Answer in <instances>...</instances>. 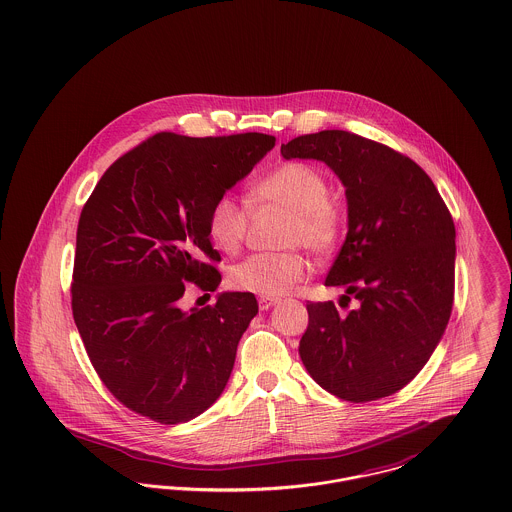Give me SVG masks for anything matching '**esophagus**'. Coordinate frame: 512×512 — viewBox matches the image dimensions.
<instances>
[{"mask_svg": "<svg viewBox=\"0 0 512 512\" xmlns=\"http://www.w3.org/2000/svg\"><path fill=\"white\" fill-rule=\"evenodd\" d=\"M275 303H277L275 299H268V297H260V299H258V307H260V310H270Z\"/></svg>", "mask_w": 512, "mask_h": 512, "instance_id": "34e87169", "label": "esophagus"}]
</instances>
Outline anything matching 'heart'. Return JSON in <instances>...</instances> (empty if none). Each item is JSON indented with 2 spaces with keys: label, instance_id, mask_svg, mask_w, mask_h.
<instances>
[{
  "label": "heart",
  "instance_id": "obj_1",
  "mask_svg": "<svg viewBox=\"0 0 512 512\" xmlns=\"http://www.w3.org/2000/svg\"><path fill=\"white\" fill-rule=\"evenodd\" d=\"M326 174L314 165L289 161L252 188V202L279 205L291 211L283 244L307 246L314 254H328L336 248L343 227V213L330 196ZM248 229V209L233 194L219 196L207 217L209 239L225 254L239 252ZM310 273V262L299 250L252 254L229 273L233 287L260 297L277 299L289 295Z\"/></svg>",
  "mask_w": 512,
  "mask_h": 512
}]
</instances>
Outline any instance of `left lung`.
<instances>
[{
  "mask_svg": "<svg viewBox=\"0 0 512 512\" xmlns=\"http://www.w3.org/2000/svg\"><path fill=\"white\" fill-rule=\"evenodd\" d=\"M281 155L326 163L347 200V237L326 285L357 307L340 314L332 301L308 303L303 365L341 400L390 396L425 367L446 330L454 221L427 172L382 143L324 130L291 139Z\"/></svg>",
  "mask_w": 512,
  "mask_h": 512,
  "instance_id": "left-lung-1",
  "label": "left lung"
}]
</instances>
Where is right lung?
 Listing matches in <instances>:
<instances>
[{
  "instance_id": "obj_1",
  "label": "right lung",
  "mask_w": 512,
  "mask_h": 512,
  "mask_svg": "<svg viewBox=\"0 0 512 512\" xmlns=\"http://www.w3.org/2000/svg\"><path fill=\"white\" fill-rule=\"evenodd\" d=\"M273 145L256 132H161L112 163L81 211L73 320L104 386L143 417L186 423L227 386L256 297L227 291L215 307L190 310L178 301L186 281L219 287L209 209Z\"/></svg>"
}]
</instances>
